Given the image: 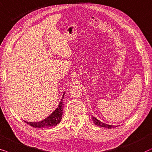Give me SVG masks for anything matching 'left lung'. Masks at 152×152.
Here are the masks:
<instances>
[{"mask_svg": "<svg viewBox=\"0 0 152 152\" xmlns=\"http://www.w3.org/2000/svg\"><path fill=\"white\" fill-rule=\"evenodd\" d=\"M92 121L94 122L95 125H97L99 126H102V127H104V128H107V129H111L113 127H115L116 126H112V125H109V124H106L105 123H102V122H100L99 120H97L96 118L92 117Z\"/></svg>", "mask_w": 152, "mask_h": 152, "instance_id": "obj_1", "label": "left lung"}]
</instances>
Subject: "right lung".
Listing matches in <instances>:
<instances>
[{
    "mask_svg": "<svg viewBox=\"0 0 152 152\" xmlns=\"http://www.w3.org/2000/svg\"><path fill=\"white\" fill-rule=\"evenodd\" d=\"M64 94L65 93H64L58 108L56 109L55 111H53V113H52L51 115H50L46 119H44V120L41 121V122H27L26 121H24V122L30 125L31 126L35 127V128H46V127L54 126L58 124H59L62 120V110H63L64 105L63 98Z\"/></svg>",
    "mask_w": 152,
    "mask_h": 152,
    "instance_id": "right-lung-1",
    "label": "right lung"
}]
</instances>
